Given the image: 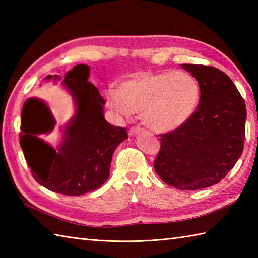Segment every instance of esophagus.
<instances>
[{
	"label": "esophagus",
	"mask_w": 258,
	"mask_h": 258,
	"mask_svg": "<svg viewBox=\"0 0 258 258\" xmlns=\"http://www.w3.org/2000/svg\"><path fill=\"white\" fill-rule=\"evenodd\" d=\"M140 131H141L140 127H138V126H134V127H131V128H130L128 134H130V135H135V134H138V133L140 132Z\"/></svg>",
	"instance_id": "obj_1"
}]
</instances>
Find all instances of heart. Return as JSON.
<instances>
[{
    "mask_svg": "<svg viewBox=\"0 0 258 258\" xmlns=\"http://www.w3.org/2000/svg\"><path fill=\"white\" fill-rule=\"evenodd\" d=\"M109 108L130 118L142 112L147 127L166 133L182 127L193 117L201 100L199 82L182 71L135 72L119 82L117 89L105 93Z\"/></svg>",
    "mask_w": 258,
    "mask_h": 258,
    "instance_id": "heart-1",
    "label": "heart"
}]
</instances>
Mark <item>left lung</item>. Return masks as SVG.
<instances>
[{"instance_id":"1","label":"left lung","mask_w":258,"mask_h":258,"mask_svg":"<svg viewBox=\"0 0 258 258\" xmlns=\"http://www.w3.org/2000/svg\"><path fill=\"white\" fill-rule=\"evenodd\" d=\"M201 87V100L187 123L161 134L154 169L164 183L195 190L220 183L244 150L246 106L228 76L208 65L182 64Z\"/></svg>"}]
</instances>
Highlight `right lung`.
Instances as JSON below:
<instances>
[{"label": "right lung", "instance_id": "add662e5", "mask_svg": "<svg viewBox=\"0 0 258 258\" xmlns=\"http://www.w3.org/2000/svg\"><path fill=\"white\" fill-rule=\"evenodd\" d=\"M89 76V65L79 64L62 82L74 98L76 112L65 127L57 151L37 138L38 134L50 133L55 126L44 102L29 98L21 115L20 145L33 177L45 188L69 196L85 194L105 183L113 153L127 139L126 128L113 126L104 118L105 100L87 81ZM52 78L48 75L46 80Z\"/></svg>", "mask_w": 258, "mask_h": 258}]
</instances>
